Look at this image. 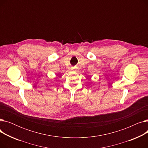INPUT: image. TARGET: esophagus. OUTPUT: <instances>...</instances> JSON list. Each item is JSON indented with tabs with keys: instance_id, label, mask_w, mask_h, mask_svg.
I'll list each match as a JSON object with an SVG mask.
<instances>
[{
	"instance_id": "34e87169",
	"label": "esophagus",
	"mask_w": 148,
	"mask_h": 148,
	"mask_svg": "<svg viewBox=\"0 0 148 148\" xmlns=\"http://www.w3.org/2000/svg\"><path fill=\"white\" fill-rule=\"evenodd\" d=\"M71 69H74V68H73H73H71Z\"/></svg>"
}]
</instances>
